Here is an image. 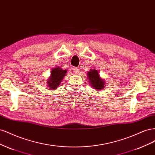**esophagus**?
I'll return each instance as SVG.
<instances>
[{"mask_svg":"<svg viewBox=\"0 0 155 155\" xmlns=\"http://www.w3.org/2000/svg\"><path fill=\"white\" fill-rule=\"evenodd\" d=\"M74 72L76 73V74H78L79 73V70L78 68H74Z\"/></svg>","mask_w":155,"mask_h":155,"instance_id":"esophagus-1","label":"esophagus"}]
</instances>
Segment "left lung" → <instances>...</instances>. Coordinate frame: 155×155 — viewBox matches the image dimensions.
<instances>
[{"mask_svg": "<svg viewBox=\"0 0 155 155\" xmlns=\"http://www.w3.org/2000/svg\"><path fill=\"white\" fill-rule=\"evenodd\" d=\"M88 81L93 89L96 91H101L105 87V82L100 76L99 72L97 70H90L87 73Z\"/></svg>", "mask_w": 155, "mask_h": 155, "instance_id": "8db88e82", "label": "left lung"}]
</instances>
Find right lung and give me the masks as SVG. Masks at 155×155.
I'll list each match as a JSON object with an SVG mask.
<instances>
[{"instance_id":"add662e5","label":"right lung","mask_w":155,"mask_h":155,"mask_svg":"<svg viewBox=\"0 0 155 155\" xmlns=\"http://www.w3.org/2000/svg\"><path fill=\"white\" fill-rule=\"evenodd\" d=\"M67 72V70H63L60 67H56L51 69V74L46 82V85L50 88V90H55L58 88Z\"/></svg>"}]
</instances>
